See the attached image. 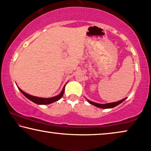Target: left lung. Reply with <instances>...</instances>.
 Segmentation results:
<instances>
[{"instance_id": "8db88e82", "label": "left lung", "mask_w": 151, "mask_h": 151, "mask_svg": "<svg viewBox=\"0 0 151 151\" xmlns=\"http://www.w3.org/2000/svg\"><path fill=\"white\" fill-rule=\"evenodd\" d=\"M126 99H127V98H125V99H123L122 100H121V101H117V102H114V103H106V104L96 103H94V102L89 101V100H88V101L90 104H92V105L96 106V107H97L103 108V109H109V108H114V107H115L116 106L120 105V104L121 103H122V102L124 101Z\"/></svg>"}]
</instances>
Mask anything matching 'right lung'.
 I'll return each instance as SVG.
<instances>
[{
    "label": "right lung",
    "mask_w": 151,
    "mask_h": 151,
    "mask_svg": "<svg viewBox=\"0 0 151 151\" xmlns=\"http://www.w3.org/2000/svg\"><path fill=\"white\" fill-rule=\"evenodd\" d=\"M65 86H64V87H63L62 91H61V93L59 95H57V96H56L52 97V98H48V99L31 96V95H29L28 94H27V93H25L24 92H23V91L22 90H20L19 88H18V89H19V90H20V92H22V94L27 98V99H29L32 102H33V103L38 104V105H48V104H50L52 103H54V102H55V101H57L58 100L60 99L63 96V93H64V91H65Z\"/></svg>",
    "instance_id": "add662e5"
}]
</instances>
